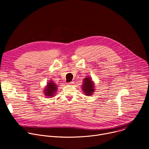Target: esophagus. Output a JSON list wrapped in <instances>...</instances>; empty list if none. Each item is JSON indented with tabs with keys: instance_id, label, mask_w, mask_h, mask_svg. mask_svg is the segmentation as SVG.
Instances as JSON below:
<instances>
[{
	"instance_id": "esophagus-1",
	"label": "esophagus",
	"mask_w": 149,
	"mask_h": 149,
	"mask_svg": "<svg viewBox=\"0 0 149 149\" xmlns=\"http://www.w3.org/2000/svg\"><path fill=\"white\" fill-rule=\"evenodd\" d=\"M67 84H68V85H73V84H74V82L72 81V82H70L68 83Z\"/></svg>"
}]
</instances>
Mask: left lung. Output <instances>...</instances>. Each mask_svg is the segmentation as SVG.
I'll return each instance as SVG.
<instances>
[{
    "mask_svg": "<svg viewBox=\"0 0 149 149\" xmlns=\"http://www.w3.org/2000/svg\"><path fill=\"white\" fill-rule=\"evenodd\" d=\"M82 89L83 93L87 96H91L94 94L95 89V84L93 81L92 78L87 76L86 78H84L82 81Z\"/></svg>",
    "mask_w": 149,
    "mask_h": 149,
    "instance_id": "8db88e82",
    "label": "left lung"
}]
</instances>
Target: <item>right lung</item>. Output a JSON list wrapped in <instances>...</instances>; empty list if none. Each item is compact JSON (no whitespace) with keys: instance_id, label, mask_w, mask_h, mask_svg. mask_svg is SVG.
<instances>
[{"instance_id":"obj_1","label":"right lung","mask_w":149,"mask_h":149,"mask_svg":"<svg viewBox=\"0 0 149 149\" xmlns=\"http://www.w3.org/2000/svg\"><path fill=\"white\" fill-rule=\"evenodd\" d=\"M57 90V84H55L54 81L49 80V81L47 82V86L44 90V95L48 98H52L55 95Z\"/></svg>"}]
</instances>
